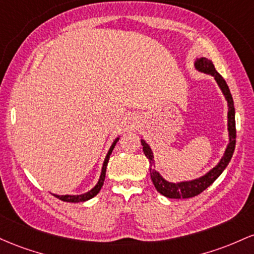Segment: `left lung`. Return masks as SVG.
Instances as JSON below:
<instances>
[{
    "label": "left lung",
    "instance_id": "obj_1",
    "mask_svg": "<svg viewBox=\"0 0 254 254\" xmlns=\"http://www.w3.org/2000/svg\"><path fill=\"white\" fill-rule=\"evenodd\" d=\"M194 68L198 72L209 74V75L213 76L215 81L217 82L219 90L223 93L224 99L227 102L228 107V114H227V129H228V144L226 150H224L223 156L218 161V163L215 167L211 168L207 173L204 175L199 176L196 179H192V180H184V181H176L172 182L168 181L156 170V162L155 156H153V151L151 146L147 144L144 139H141L142 151H144L145 156L149 159L150 163V175L151 180H152L153 185H155L156 190L161 193L162 195L167 196L170 199H186L192 198V196L198 195L199 193L203 192L206 190L210 185L212 184L216 179L223 173L226 169L227 165L229 164L230 159H232L233 153H234L235 149V138H236V129H235V108L234 102H233L232 93H230L229 87H228L226 80L219 75V73L216 70L215 65H213L211 60L206 58H196L194 61Z\"/></svg>",
    "mask_w": 254,
    "mask_h": 254
}]
</instances>
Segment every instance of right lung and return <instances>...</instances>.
I'll return each instance as SVG.
<instances>
[{"label": "right lung", "mask_w": 254, "mask_h": 254, "mask_svg": "<svg viewBox=\"0 0 254 254\" xmlns=\"http://www.w3.org/2000/svg\"><path fill=\"white\" fill-rule=\"evenodd\" d=\"M120 139V135L118 138L114 139L112 146H110L109 151H108L107 156H105L104 158V162H103V165H102V170H101V175H99V179L98 181H97V184L95 186L92 187L90 190H87V192L82 193V194H54L56 196V198L61 199V200L64 201H67V203H81V201H86V200H90V199H92L93 196H96L97 194L99 193V190H101L102 186H103L104 184V179H105V172H107V165H108V162H109V158H110V155H112L114 147H115L116 142L119 141Z\"/></svg>", "instance_id": "add662e5"}]
</instances>
